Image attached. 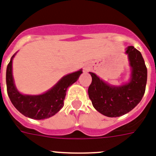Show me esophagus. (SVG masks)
Wrapping results in <instances>:
<instances>
[{
  "label": "esophagus",
  "instance_id": "obj_1",
  "mask_svg": "<svg viewBox=\"0 0 156 156\" xmlns=\"http://www.w3.org/2000/svg\"><path fill=\"white\" fill-rule=\"evenodd\" d=\"M85 71H88V69H88V68H85Z\"/></svg>",
  "mask_w": 156,
  "mask_h": 156
}]
</instances>
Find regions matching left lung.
<instances>
[{
    "mask_svg": "<svg viewBox=\"0 0 156 156\" xmlns=\"http://www.w3.org/2000/svg\"><path fill=\"white\" fill-rule=\"evenodd\" d=\"M126 54L131 67L128 83L114 87L90 72L92 82L88 88L89 98L93 107L107 117H119L130 112L140 103L145 93L147 69L144 58L134 46L126 48Z\"/></svg>",
    "mask_w": 156,
    "mask_h": 156,
    "instance_id": "left-lung-1",
    "label": "left lung"
}]
</instances>
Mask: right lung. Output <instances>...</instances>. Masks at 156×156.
I'll return each instance as SVG.
<instances>
[{
	"label": "right lung",
	"instance_id": "1",
	"mask_svg": "<svg viewBox=\"0 0 156 156\" xmlns=\"http://www.w3.org/2000/svg\"><path fill=\"white\" fill-rule=\"evenodd\" d=\"M11 58L6 69L7 93L15 108L23 115L33 119H45L54 115L64 106L66 90L69 86L78 80L82 69L64 76L50 90L39 95L22 94L16 90L12 78Z\"/></svg>",
	"mask_w": 156,
	"mask_h": 156
}]
</instances>
